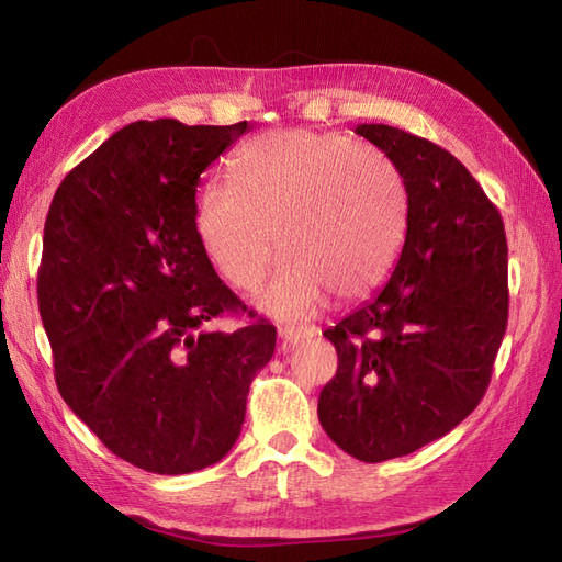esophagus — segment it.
<instances>
[{"label": "esophagus", "mask_w": 562, "mask_h": 562, "mask_svg": "<svg viewBox=\"0 0 562 562\" xmlns=\"http://www.w3.org/2000/svg\"><path fill=\"white\" fill-rule=\"evenodd\" d=\"M318 330L316 328H302V326H285L279 330V337L281 342L285 347H297L302 342H307V339H312Z\"/></svg>", "instance_id": "1"}]
</instances>
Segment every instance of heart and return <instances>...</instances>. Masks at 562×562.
Segmentation results:
<instances>
[{
    "mask_svg": "<svg viewBox=\"0 0 562 562\" xmlns=\"http://www.w3.org/2000/svg\"><path fill=\"white\" fill-rule=\"evenodd\" d=\"M234 176L236 184L201 190L196 234L217 274L244 293L258 291L283 250L291 262L258 297L267 316L310 318L330 295L363 300L394 271L411 199L384 151L342 135L274 133L241 151Z\"/></svg>",
    "mask_w": 562,
    "mask_h": 562,
    "instance_id": "obj_1",
    "label": "heart"
}]
</instances>
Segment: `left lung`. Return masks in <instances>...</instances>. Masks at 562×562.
<instances>
[{
    "mask_svg": "<svg viewBox=\"0 0 562 562\" xmlns=\"http://www.w3.org/2000/svg\"><path fill=\"white\" fill-rule=\"evenodd\" d=\"M356 133L401 168L411 220L386 285L323 333L337 372L318 422L375 464L446 436L485 396L506 333L508 248L495 203L448 149L384 124Z\"/></svg>",
    "mask_w": 562,
    "mask_h": 562,
    "instance_id": "left-lung-1",
    "label": "left lung"
}]
</instances>
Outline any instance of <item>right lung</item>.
I'll use <instances>...</instances> for the list:
<instances>
[{
    "mask_svg": "<svg viewBox=\"0 0 562 562\" xmlns=\"http://www.w3.org/2000/svg\"><path fill=\"white\" fill-rule=\"evenodd\" d=\"M246 128L133 122L65 176L46 215L37 300L60 396L110 452L151 473L220 462L274 356L265 318L206 330L246 304L201 248L196 187Z\"/></svg>",
    "mask_w": 562,
    "mask_h": 562,
    "instance_id": "right-lung-1",
    "label": "right lung"
}]
</instances>
